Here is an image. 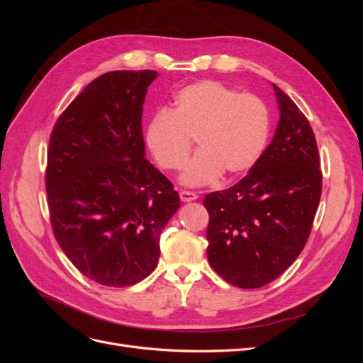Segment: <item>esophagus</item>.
<instances>
[{"label": "esophagus", "instance_id": "obj_1", "mask_svg": "<svg viewBox=\"0 0 363 363\" xmlns=\"http://www.w3.org/2000/svg\"><path fill=\"white\" fill-rule=\"evenodd\" d=\"M199 199V195H196L195 192L192 191H180V200L184 201V203H189V201H194Z\"/></svg>", "mask_w": 363, "mask_h": 363}]
</instances>
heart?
Listing matches in <instances>:
<instances>
[{
  "instance_id": "1",
  "label": "heart",
  "mask_w": 363,
  "mask_h": 363,
  "mask_svg": "<svg viewBox=\"0 0 363 363\" xmlns=\"http://www.w3.org/2000/svg\"><path fill=\"white\" fill-rule=\"evenodd\" d=\"M269 136V112L262 98L239 94L215 80L196 82L174 96L148 121L144 140L164 171L184 167L196 140L199 152L186 164L182 182L204 186L225 172L238 177L255 167Z\"/></svg>"
}]
</instances>
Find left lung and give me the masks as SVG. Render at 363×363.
Here are the masks:
<instances>
[{
    "label": "left lung",
    "instance_id": "1",
    "mask_svg": "<svg viewBox=\"0 0 363 363\" xmlns=\"http://www.w3.org/2000/svg\"><path fill=\"white\" fill-rule=\"evenodd\" d=\"M272 86L280 121L271 144L242 180L203 200L208 263L225 281L244 289L265 286L300 256L323 191L309 121Z\"/></svg>",
    "mask_w": 363,
    "mask_h": 363
}]
</instances>
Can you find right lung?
Wrapping results in <instances>:
<instances>
[{
  "label": "right lung",
  "instance_id": "add662e5",
  "mask_svg": "<svg viewBox=\"0 0 363 363\" xmlns=\"http://www.w3.org/2000/svg\"><path fill=\"white\" fill-rule=\"evenodd\" d=\"M156 71H112L87 84L52 127L45 189L54 238L83 276L124 288L159 262L179 211L172 183L145 159L142 106Z\"/></svg>",
  "mask_w": 363,
  "mask_h": 363
}]
</instances>
